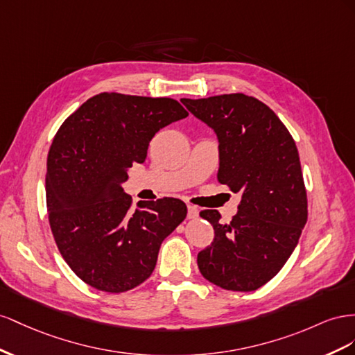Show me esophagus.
<instances>
[{
	"label": "esophagus",
	"mask_w": 355,
	"mask_h": 355,
	"mask_svg": "<svg viewBox=\"0 0 355 355\" xmlns=\"http://www.w3.org/2000/svg\"><path fill=\"white\" fill-rule=\"evenodd\" d=\"M199 216V209L193 205H187V217L189 218H196Z\"/></svg>",
	"instance_id": "34e87169"
}]
</instances>
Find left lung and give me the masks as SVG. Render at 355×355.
Returning <instances> with one entry per match:
<instances>
[{
  "label": "left lung",
  "instance_id": "obj_1",
  "mask_svg": "<svg viewBox=\"0 0 355 355\" xmlns=\"http://www.w3.org/2000/svg\"><path fill=\"white\" fill-rule=\"evenodd\" d=\"M181 103L217 135L218 183L241 193L236 216L227 225L218 211H200L216 238L198 254L199 270L225 290H257L286 265L306 225L295 139L266 104L244 94Z\"/></svg>",
  "mask_w": 355,
  "mask_h": 355
}]
</instances>
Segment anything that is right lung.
<instances>
[{
  "label": "right lung",
  "mask_w": 355,
  "mask_h": 355,
  "mask_svg": "<svg viewBox=\"0 0 355 355\" xmlns=\"http://www.w3.org/2000/svg\"><path fill=\"white\" fill-rule=\"evenodd\" d=\"M175 99L95 95L59 128L47 156L49 221L60 254L86 284L121 293L155 270L162 242L187 216L164 198L130 208L123 183L151 138L187 117Z\"/></svg>",
  "instance_id": "add662e5"
}]
</instances>
